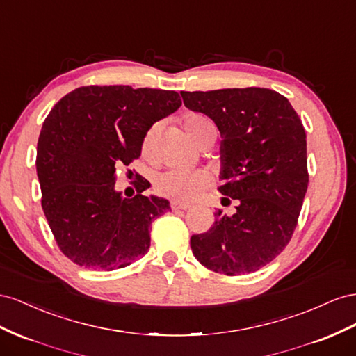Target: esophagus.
Masks as SVG:
<instances>
[{"instance_id": "obj_1", "label": "esophagus", "mask_w": 356, "mask_h": 356, "mask_svg": "<svg viewBox=\"0 0 356 356\" xmlns=\"http://www.w3.org/2000/svg\"><path fill=\"white\" fill-rule=\"evenodd\" d=\"M189 206L188 204H181L179 201H172L171 202V210L172 211H181V210H188Z\"/></svg>"}]
</instances>
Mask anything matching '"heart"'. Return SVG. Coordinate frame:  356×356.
Returning a JSON list of instances; mask_svg holds the SVG:
<instances>
[{
  "label": "heart",
  "instance_id": "b5f03b06",
  "mask_svg": "<svg viewBox=\"0 0 356 356\" xmlns=\"http://www.w3.org/2000/svg\"><path fill=\"white\" fill-rule=\"evenodd\" d=\"M206 125H211L210 122L200 115H189L185 119V128L192 140H197L201 134L202 128ZM156 129L152 128L145 137L143 147L149 150L150 146L154 145ZM209 185V176L207 172L201 170H180L172 168L167 170L156 177L155 180V189L159 195L171 198L175 201L189 202L195 200L202 191Z\"/></svg>",
  "mask_w": 356,
  "mask_h": 356
}]
</instances>
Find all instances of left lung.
I'll return each mask as SVG.
<instances>
[{"label": "left lung", "instance_id": "8db88e82", "mask_svg": "<svg viewBox=\"0 0 356 356\" xmlns=\"http://www.w3.org/2000/svg\"><path fill=\"white\" fill-rule=\"evenodd\" d=\"M185 106L215 122L220 141L219 189L236 213L191 237L194 257L211 271L238 276L267 266L285 249L307 192L306 131L288 98L266 88L181 90Z\"/></svg>", "mask_w": 356, "mask_h": 356}]
</instances>
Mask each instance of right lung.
I'll use <instances>...</instances> for the list:
<instances>
[{
  "label": "right lung",
  "instance_id": "right-lung-1",
  "mask_svg": "<svg viewBox=\"0 0 356 356\" xmlns=\"http://www.w3.org/2000/svg\"><path fill=\"white\" fill-rule=\"evenodd\" d=\"M181 106L176 90L82 86L60 98L37 145L42 206L64 255L77 266L111 271L147 253L149 228L170 210L165 198L115 189L116 168L141 154L155 122Z\"/></svg>",
  "mask_w": 356,
  "mask_h": 356
}]
</instances>
